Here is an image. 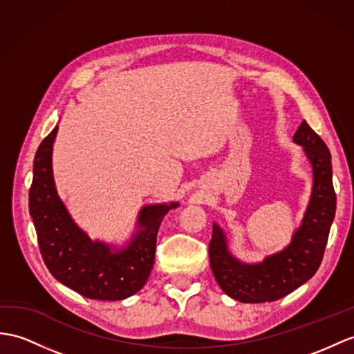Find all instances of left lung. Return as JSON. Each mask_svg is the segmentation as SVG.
Listing matches in <instances>:
<instances>
[{
  "instance_id": "obj_1",
  "label": "left lung",
  "mask_w": 354,
  "mask_h": 354,
  "mask_svg": "<svg viewBox=\"0 0 354 354\" xmlns=\"http://www.w3.org/2000/svg\"><path fill=\"white\" fill-rule=\"evenodd\" d=\"M292 141L301 145L311 163L313 191L291 242L260 263H245L230 252L225 232L213 223L209 246L213 274L225 295L243 304H263L290 295L314 277L323 260L336 210L330 151L305 120Z\"/></svg>"
}]
</instances>
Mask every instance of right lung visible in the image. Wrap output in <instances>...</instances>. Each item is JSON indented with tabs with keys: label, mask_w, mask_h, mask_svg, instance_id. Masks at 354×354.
Masks as SVG:
<instances>
[{
	"label": "right lung",
	"mask_w": 354,
	"mask_h": 354,
	"mask_svg": "<svg viewBox=\"0 0 354 354\" xmlns=\"http://www.w3.org/2000/svg\"><path fill=\"white\" fill-rule=\"evenodd\" d=\"M57 132L58 126L41 141L34 156L28 200L43 261L57 281L84 297H131L147 282L154 264L159 227L178 203L144 205L138 213L135 232L123 246L91 240L73 221L57 192L53 172Z\"/></svg>",
	"instance_id": "add662e5"
}]
</instances>
